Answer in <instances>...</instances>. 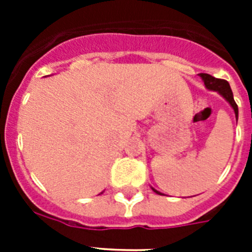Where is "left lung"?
Returning a JSON list of instances; mask_svg holds the SVG:
<instances>
[{"mask_svg":"<svg viewBox=\"0 0 252 252\" xmlns=\"http://www.w3.org/2000/svg\"><path fill=\"white\" fill-rule=\"evenodd\" d=\"M202 77V79L204 81V84H206V87L208 88V90L211 91H217L223 97V98H226V101L228 102V103L232 106L233 111H235L236 113V117L239 116V108H237V104H236L235 99H233V94H232V91H231V87L230 84H228V82L224 81V79H220V78H215L212 77V75L209 74H206V73H202V74H199ZM153 190L157 194H160L162 195L161 193L158 192V190H155V189L153 188Z\"/></svg>","mask_w":252,"mask_h":252,"instance_id":"8db88e82","label":"left lung"}]
</instances>
